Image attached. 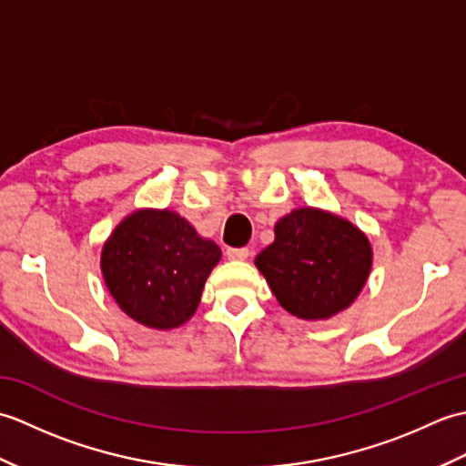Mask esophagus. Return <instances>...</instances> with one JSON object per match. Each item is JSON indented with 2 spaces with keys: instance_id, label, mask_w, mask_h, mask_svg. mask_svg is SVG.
Listing matches in <instances>:
<instances>
[{
  "instance_id": "esophagus-1",
  "label": "esophagus",
  "mask_w": 466,
  "mask_h": 466,
  "mask_svg": "<svg viewBox=\"0 0 466 466\" xmlns=\"http://www.w3.org/2000/svg\"><path fill=\"white\" fill-rule=\"evenodd\" d=\"M226 256L230 260H246L250 256V250L248 248H228Z\"/></svg>"
}]
</instances>
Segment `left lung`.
I'll list each match as a JSON object with an SVG mask.
<instances>
[{
    "label": "left lung",
    "instance_id": "1",
    "mask_svg": "<svg viewBox=\"0 0 466 466\" xmlns=\"http://www.w3.org/2000/svg\"><path fill=\"white\" fill-rule=\"evenodd\" d=\"M256 266L284 310L304 320L330 319L354 302L369 279L372 248L359 228L329 212L300 208L274 228Z\"/></svg>",
    "mask_w": 466,
    "mask_h": 466
}]
</instances>
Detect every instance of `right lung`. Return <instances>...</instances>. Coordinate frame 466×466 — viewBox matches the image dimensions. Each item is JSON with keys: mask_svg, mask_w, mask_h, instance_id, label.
<instances>
[{"mask_svg": "<svg viewBox=\"0 0 466 466\" xmlns=\"http://www.w3.org/2000/svg\"><path fill=\"white\" fill-rule=\"evenodd\" d=\"M220 248L170 210H137L102 250L107 290L120 309L150 329H176L196 312Z\"/></svg>", "mask_w": 466, "mask_h": 466, "instance_id": "add662e5", "label": "right lung"}]
</instances>
